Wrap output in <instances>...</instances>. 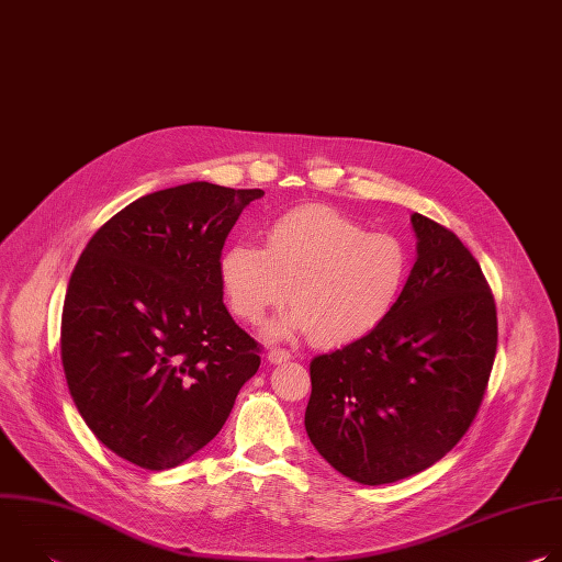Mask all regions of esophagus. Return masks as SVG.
Segmentation results:
<instances>
[{
	"label": "esophagus",
	"instance_id": "1",
	"mask_svg": "<svg viewBox=\"0 0 562 562\" xmlns=\"http://www.w3.org/2000/svg\"><path fill=\"white\" fill-rule=\"evenodd\" d=\"M267 358H269V362L271 364H282V362H286V360H291V353L286 351V349H280V347H273V349H269V353H267Z\"/></svg>",
	"mask_w": 562,
	"mask_h": 562
}]
</instances>
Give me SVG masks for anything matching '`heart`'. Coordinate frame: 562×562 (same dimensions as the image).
Wrapping results in <instances>:
<instances>
[{"label":"heart","instance_id":"1","mask_svg":"<svg viewBox=\"0 0 562 562\" xmlns=\"http://www.w3.org/2000/svg\"><path fill=\"white\" fill-rule=\"evenodd\" d=\"M412 258L403 239L367 233L336 209L308 204L265 228V249L235 243L220 258L231 311L258 325L289 297L293 311L271 334L308 331L317 345L353 342L378 329L405 293Z\"/></svg>","mask_w":562,"mask_h":562}]
</instances>
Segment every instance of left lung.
<instances>
[{"label": "left lung", "instance_id": "8db88e82", "mask_svg": "<svg viewBox=\"0 0 562 562\" xmlns=\"http://www.w3.org/2000/svg\"><path fill=\"white\" fill-rule=\"evenodd\" d=\"M416 265L384 323L311 360L306 434L360 485L420 473L449 453L485 397L496 302L458 235L414 213Z\"/></svg>", "mask_w": 562, "mask_h": 562}]
</instances>
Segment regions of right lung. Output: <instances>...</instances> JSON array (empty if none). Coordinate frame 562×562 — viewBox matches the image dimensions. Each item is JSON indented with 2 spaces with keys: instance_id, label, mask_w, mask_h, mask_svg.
Instances as JSON below:
<instances>
[{
  "instance_id": "1",
  "label": "right lung",
  "mask_w": 562,
  "mask_h": 562,
  "mask_svg": "<svg viewBox=\"0 0 562 562\" xmlns=\"http://www.w3.org/2000/svg\"><path fill=\"white\" fill-rule=\"evenodd\" d=\"M260 189L191 182L115 213L79 256L61 311V364L98 440L150 471L178 467L226 423L260 367L224 306V239Z\"/></svg>"
}]
</instances>
